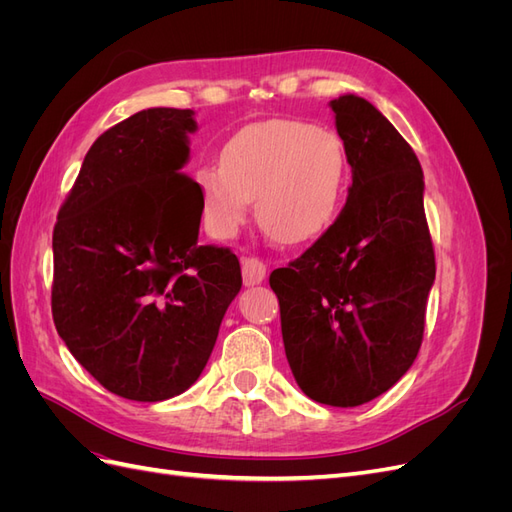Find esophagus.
Returning <instances> with one entry per match:
<instances>
[{
	"instance_id": "1",
	"label": "esophagus",
	"mask_w": 512,
	"mask_h": 512,
	"mask_svg": "<svg viewBox=\"0 0 512 512\" xmlns=\"http://www.w3.org/2000/svg\"><path fill=\"white\" fill-rule=\"evenodd\" d=\"M241 271H243L245 286L262 284V280H265V275H267V267L262 265L258 258H241Z\"/></svg>"
}]
</instances>
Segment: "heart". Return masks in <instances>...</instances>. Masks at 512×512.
Segmentation results:
<instances>
[{"mask_svg":"<svg viewBox=\"0 0 512 512\" xmlns=\"http://www.w3.org/2000/svg\"><path fill=\"white\" fill-rule=\"evenodd\" d=\"M350 162L342 136L299 119H269L232 134L220 164L196 170L200 209L215 239H230L254 211L286 245L312 243L342 211Z\"/></svg>","mask_w":512,"mask_h":512,"instance_id":"heart-1","label":"heart"}]
</instances>
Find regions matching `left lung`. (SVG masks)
Returning <instances> with one entry per match:
<instances>
[{"instance_id": "8db88e82", "label": "left lung", "mask_w": 512, "mask_h": 512, "mask_svg": "<svg viewBox=\"0 0 512 512\" xmlns=\"http://www.w3.org/2000/svg\"><path fill=\"white\" fill-rule=\"evenodd\" d=\"M352 183L335 224L269 277L299 389L337 408L367 404L421 348L436 258L423 168L393 123L361 96L329 102Z\"/></svg>"}]
</instances>
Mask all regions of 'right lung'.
Returning a JSON list of instances; mask_svg holds the SVG:
<instances>
[{"label":"right lung","instance_id":"right-lung-1","mask_svg":"<svg viewBox=\"0 0 512 512\" xmlns=\"http://www.w3.org/2000/svg\"><path fill=\"white\" fill-rule=\"evenodd\" d=\"M192 108H145L91 145L53 232V320L106 391L164 401L203 374L228 305L237 256L198 245Z\"/></svg>","mask_w":512,"mask_h":512}]
</instances>
